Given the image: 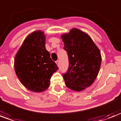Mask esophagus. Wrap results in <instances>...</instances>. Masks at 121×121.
<instances>
[{"mask_svg": "<svg viewBox=\"0 0 121 121\" xmlns=\"http://www.w3.org/2000/svg\"><path fill=\"white\" fill-rule=\"evenodd\" d=\"M56 63L57 65H58V66L59 67V63H60V61H59V60H57L56 61Z\"/></svg>", "mask_w": 121, "mask_h": 121, "instance_id": "obj_1", "label": "esophagus"}]
</instances>
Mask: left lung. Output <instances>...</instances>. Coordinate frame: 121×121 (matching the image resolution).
<instances>
[{
  "instance_id": "1",
  "label": "left lung",
  "mask_w": 121,
  "mask_h": 121,
  "mask_svg": "<svg viewBox=\"0 0 121 121\" xmlns=\"http://www.w3.org/2000/svg\"><path fill=\"white\" fill-rule=\"evenodd\" d=\"M61 39L69 61L68 70L63 74L65 84L74 91L84 90L94 82L98 74L100 51L91 37L77 28L63 34Z\"/></svg>"
}]
</instances>
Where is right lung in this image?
Masks as SVG:
<instances>
[{
	"instance_id": "right-lung-1",
	"label": "right lung",
	"mask_w": 121,
	"mask_h": 121,
	"mask_svg": "<svg viewBox=\"0 0 121 121\" xmlns=\"http://www.w3.org/2000/svg\"><path fill=\"white\" fill-rule=\"evenodd\" d=\"M46 37L40 30L30 34L16 54L14 70L22 84L34 92L45 91L58 69L46 50Z\"/></svg>"
}]
</instances>
